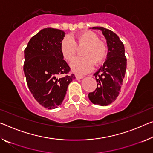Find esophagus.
<instances>
[{
  "instance_id": "esophagus-1",
  "label": "esophagus",
  "mask_w": 153,
  "mask_h": 153,
  "mask_svg": "<svg viewBox=\"0 0 153 153\" xmlns=\"http://www.w3.org/2000/svg\"><path fill=\"white\" fill-rule=\"evenodd\" d=\"M84 77V76H79V75H76V79H82Z\"/></svg>"
}]
</instances>
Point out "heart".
<instances>
[{"label":"heart","instance_id":"b5f03b06","mask_svg":"<svg viewBox=\"0 0 153 153\" xmlns=\"http://www.w3.org/2000/svg\"><path fill=\"white\" fill-rule=\"evenodd\" d=\"M77 47H85L82 52L83 58L75 59L70 67L77 74H86L93 69V64L101 65L107 56V48L99 41L95 33L85 31L79 33L76 38L66 36L60 43V52L64 59L71 61L76 57Z\"/></svg>","mask_w":153,"mask_h":153}]
</instances>
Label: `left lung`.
Wrapping results in <instances>:
<instances>
[{
	"label": "left lung",
	"instance_id": "1",
	"mask_svg": "<svg viewBox=\"0 0 153 153\" xmlns=\"http://www.w3.org/2000/svg\"><path fill=\"white\" fill-rule=\"evenodd\" d=\"M91 28L102 32L107 42L108 52L107 60L94 74L97 87L88 94V98L94 104L106 106L114 102L120 92L127 69L125 46L118 36L109 29L101 26Z\"/></svg>",
	"mask_w": 153,
	"mask_h": 153
}]
</instances>
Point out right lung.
Here are the masks:
<instances>
[{
    "label": "right lung",
    "mask_w": 153,
    "mask_h": 153,
    "mask_svg": "<svg viewBox=\"0 0 153 153\" xmlns=\"http://www.w3.org/2000/svg\"><path fill=\"white\" fill-rule=\"evenodd\" d=\"M63 30L52 28L41 30L30 39L24 50V72L28 88L37 102L45 108L61 105L67 87L76 77L60 52Z\"/></svg>",
    "instance_id": "right-lung-1"
}]
</instances>
